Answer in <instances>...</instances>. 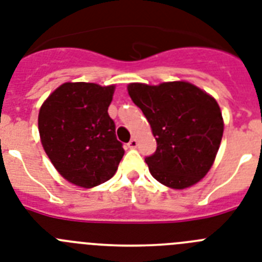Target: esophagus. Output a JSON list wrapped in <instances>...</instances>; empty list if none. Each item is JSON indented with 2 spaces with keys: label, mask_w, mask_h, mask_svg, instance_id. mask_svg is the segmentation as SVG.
Listing matches in <instances>:
<instances>
[{
  "label": "esophagus",
  "mask_w": 262,
  "mask_h": 262,
  "mask_svg": "<svg viewBox=\"0 0 262 262\" xmlns=\"http://www.w3.org/2000/svg\"><path fill=\"white\" fill-rule=\"evenodd\" d=\"M127 146H128L129 148H136V146H138V140H136L135 138H133V139L129 140L128 144H127Z\"/></svg>",
  "instance_id": "34e87169"
}]
</instances>
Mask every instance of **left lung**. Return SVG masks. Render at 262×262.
Here are the masks:
<instances>
[{
    "label": "left lung",
    "mask_w": 262,
    "mask_h": 262,
    "mask_svg": "<svg viewBox=\"0 0 262 262\" xmlns=\"http://www.w3.org/2000/svg\"><path fill=\"white\" fill-rule=\"evenodd\" d=\"M128 94L158 144L146 158L151 175L173 189L200 182L213 164L224 131L217 102L188 82L131 83Z\"/></svg>",
    "instance_id": "1"
}]
</instances>
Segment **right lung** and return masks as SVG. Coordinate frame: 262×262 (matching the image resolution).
Instances as JSON below:
<instances>
[{
    "mask_svg": "<svg viewBox=\"0 0 262 262\" xmlns=\"http://www.w3.org/2000/svg\"><path fill=\"white\" fill-rule=\"evenodd\" d=\"M115 86L67 82L38 115L42 146L67 182L93 188L113 178L124 155L108 115Z\"/></svg>",
    "mask_w": 262,
    "mask_h": 262,
    "instance_id": "obj_1",
    "label": "right lung"
}]
</instances>
